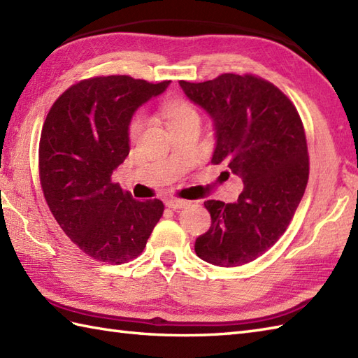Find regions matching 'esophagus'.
Here are the masks:
<instances>
[{"label": "esophagus", "instance_id": "1", "mask_svg": "<svg viewBox=\"0 0 358 358\" xmlns=\"http://www.w3.org/2000/svg\"><path fill=\"white\" fill-rule=\"evenodd\" d=\"M164 204L169 209H181V208H185V206H187L189 204V201H186V200H178V199H167L166 201H164Z\"/></svg>", "mask_w": 358, "mask_h": 358}]
</instances>
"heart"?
Returning a JSON list of instances; mask_svg holds the SVG:
<instances>
[{
    "label": "heart",
    "instance_id": "1",
    "mask_svg": "<svg viewBox=\"0 0 358 358\" xmlns=\"http://www.w3.org/2000/svg\"><path fill=\"white\" fill-rule=\"evenodd\" d=\"M164 115L167 118V124H178L183 123V121L187 120H199V113L194 109V106L191 103H187L185 100H173L166 104L164 108ZM143 129V118L141 117H135L131 123V127H129V132H131L132 136H136L140 134Z\"/></svg>",
    "mask_w": 358,
    "mask_h": 358
}]
</instances>
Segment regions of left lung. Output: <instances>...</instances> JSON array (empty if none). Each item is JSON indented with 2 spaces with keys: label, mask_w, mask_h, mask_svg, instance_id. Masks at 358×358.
<instances>
[{
  "label": "left lung",
  "mask_w": 358,
  "mask_h": 358,
  "mask_svg": "<svg viewBox=\"0 0 358 358\" xmlns=\"http://www.w3.org/2000/svg\"><path fill=\"white\" fill-rule=\"evenodd\" d=\"M180 87L214 123L210 162L245 185L235 203L204 201L210 227L195 240V252L222 268L246 264L275 245L305 194L309 157L300 115L280 89L252 75Z\"/></svg>",
  "instance_id": "8db88e82"
}]
</instances>
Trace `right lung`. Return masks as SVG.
<instances>
[{
	"label": "right lung",
	"instance_id": "add662e5",
	"mask_svg": "<svg viewBox=\"0 0 358 358\" xmlns=\"http://www.w3.org/2000/svg\"><path fill=\"white\" fill-rule=\"evenodd\" d=\"M169 85L127 75L83 80L45 117L40 140L44 199L67 237L98 262L121 264L138 257L163 215L162 201L135 200L110 178L129 155L134 113Z\"/></svg>",
	"mask_w": 358,
	"mask_h": 358
}]
</instances>
